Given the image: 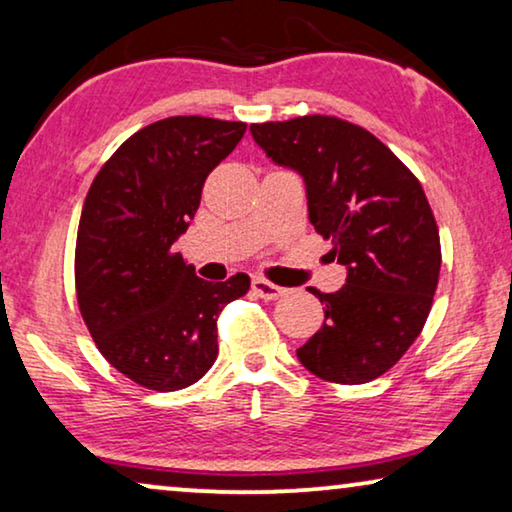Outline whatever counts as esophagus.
<instances>
[{
    "mask_svg": "<svg viewBox=\"0 0 512 512\" xmlns=\"http://www.w3.org/2000/svg\"><path fill=\"white\" fill-rule=\"evenodd\" d=\"M253 292L259 296V299H266V301H276V299H280L282 294L287 292V289H285V287H278V285H273V282L264 280V278H255V280H253Z\"/></svg>",
    "mask_w": 512,
    "mask_h": 512,
    "instance_id": "esophagus-1",
    "label": "esophagus"
}]
</instances>
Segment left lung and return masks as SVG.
<instances>
[{
    "label": "left lung",
    "instance_id": "1",
    "mask_svg": "<svg viewBox=\"0 0 512 512\" xmlns=\"http://www.w3.org/2000/svg\"><path fill=\"white\" fill-rule=\"evenodd\" d=\"M273 163L305 183L308 218L347 269L338 292L319 296L324 326L296 356L335 384H365L418 338L437 289L441 246L421 183L375 135L308 114L250 126Z\"/></svg>",
    "mask_w": 512,
    "mask_h": 512
}]
</instances>
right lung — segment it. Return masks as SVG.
Instances as JSON below:
<instances>
[{
  "label": "right lung",
  "mask_w": 512,
  "mask_h": 512,
  "mask_svg": "<svg viewBox=\"0 0 512 512\" xmlns=\"http://www.w3.org/2000/svg\"><path fill=\"white\" fill-rule=\"evenodd\" d=\"M246 133L243 121L167 117L128 137L91 183L75 241V289L112 368L151 391H179L218 356L216 317L250 289L195 276L174 243L202 186Z\"/></svg>",
  "instance_id": "add662e5"
}]
</instances>
